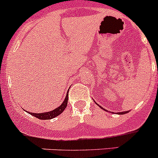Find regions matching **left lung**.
<instances>
[{"label": "left lung", "mask_w": 158, "mask_h": 158, "mask_svg": "<svg viewBox=\"0 0 158 158\" xmlns=\"http://www.w3.org/2000/svg\"><path fill=\"white\" fill-rule=\"evenodd\" d=\"M97 105H98V104H97ZM99 106V107H101V106ZM104 110H105V109H104ZM128 111H123V112H118V114H125V113H128Z\"/></svg>", "instance_id": "left-lung-1"}]
</instances>
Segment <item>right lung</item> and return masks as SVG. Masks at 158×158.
<instances>
[{
  "mask_svg": "<svg viewBox=\"0 0 158 158\" xmlns=\"http://www.w3.org/2000/svg\"><path fill=\"white\" fill-rule=\"evenodd\" d=\"M68 98H69V91L67 92L66 94V96L65 98V100L63 101V104L60 106V107L56 108V109L52 110V111H49V112H45V113H30V114L33 115L34 117L37 118L41 119V120H47V119H51L53 118L56 117L59 114H61L64 109H66V106H67V102H68Z\"/></svg>",
  "mask_w": 158,
  "mask_h": 158,
  "instance_id": "right-lung-1",
  "label": "right lung"
}]
</instances>
